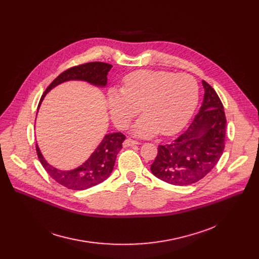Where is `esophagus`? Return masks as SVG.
I'll return each instance as SVG.
<instances>
[{
  "label": "esophagus",
  "mask_w": 259,
  "mask_h": 259,
  "mask_svg": "<svg viewBox=\"0 0 259 259\" xmlns=\"http://www.w3.org/2000/svg\"><path fill=\"white\" fill-rule=\"evenodd\" d=\"M139 142L136 141V140H132V139H126L124 142H123V145L124 147H128V146H133V145H138Z\"/></svg>",
  "instance_id": "1"
}]
</instances>
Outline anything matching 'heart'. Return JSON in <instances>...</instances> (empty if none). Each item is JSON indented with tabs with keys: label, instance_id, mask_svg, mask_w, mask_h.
<instances>
[{
	"label": "heart",
	"instance_id": "obj_1",
	"mask_svg": "<svg viewBox=\"0 0 259 259\" xmlns=\"http://www.w3.org/2000/svg\"><path fill=\"white\" fill-rule=\"evenodd\" d=\"M199 101L197 81L187 73L138 70L126 76L121 91L110 90L107 105L114 123L125 128L140 113L132 127L138 137L179 132L191 120Z\"/></svg>",
	"mask_w": 259,
	"mask_h": 259
}]
</instances>
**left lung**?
<instances>
[{"label": "left lung", "mask_w": 259, "mask_h": 259, "mask_svg": "<svg viewBox=\"0 0 259 259\" xmlns=\"http://www.w3.org/2000/svg\"><path fill=\"white\" fill-rule=\"evenodd\" d=\"M205 93L198 115L173 142L159 145L152 173L173 186H190L204 178L225 150L227 119L215 90L204 80Z\"/></svg>", "instance_id": "obj_1"}]
</instances>
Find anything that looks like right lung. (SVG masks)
Returning a JSON list of instances; mask_svg holds the SVG:
<instances>
[{
  "instance_id": "1",
  "label": "right lung",
  "mask_w": 259,
  "mask_h": 259,
  "mask_svg": "<svg viewBox=\"0 0 259 259\" xmlns=\"http://www.w3.org/2000/svg\"><path fill=\"white\" fill-rule=\"evenodd\" d=\"M112 67V64L104 62H89L66 69L46 89L38 109L50 90L67 81H84L96 87H105L107 83L106 76ZM124 140L125 135L121 132L106 134L92 155L82 165L72 170H59L51 166L43 157L38 144L35 145V150L41 164L56 182L68 190L83 191L97 186L112 174L117 155L122 149Z\"/></svg>"
}]
</instances>
